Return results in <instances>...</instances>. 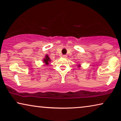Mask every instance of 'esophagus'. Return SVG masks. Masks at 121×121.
Returning a JSON list of instances; mask_svg holds the SVG:
<instances>
[{
    "instance_id": "obj_1",
    "label": "esophagus",
    "mask_w": 121,
    "mask_h": 121,
    "mask_svg": "<svg viewBox=\"0 0 121 121\" xmlns=\"http://www.w3.org/2000/svg\"><path fill=\"white\" fill-rule=\"evenodd\" d=\"M62 57H63V58H66L67 57V55H63V56H62Z\"/></svg>"
}]
</instances>
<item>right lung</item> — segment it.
Segmentation results:
<instances>
[{"label": "right lung", "instance_id": "obj_1", "mask_svg": "<svg viewBox=\"0 0 121 121\" xmlns=\"http://www.w3.org/2000/svg\"><path fill=\"white\" fill-rule=\"evenodd\" d=\"M50 61H51V60H50V59H49L48 56L47 55H46L45 58H44V60H43L44 63H45L46 65H48V64H49L48 62H50Z\"/></svg>", "mask_w": 121, "mask_h": 121}]
</instances>
